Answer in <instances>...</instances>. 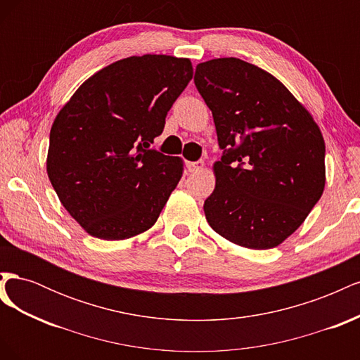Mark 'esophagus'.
Listing matches in <instances>:
<instances>
[{"mask_svg": "<svg viewBox=\"0 0 360 360\" xmlns=\"http://www.w3.org/2000/svg\"><path fill=\"white\" fill-rule=\"evenodd\" d=\"M204 169V162L198 160V162H188V171L189 172H200Z\"/></svg>", "mask_w": 360, "mask_h": 360, "instance_id": "34e87169", "label": "esophagus"}]
</instances>
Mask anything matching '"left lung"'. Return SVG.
I'll return each mask as SVG.
<instances>
[{
  "mask_svg": "<svg viewBox=\"0 0 360 360\" xmlns=\"http://www.w3.org/2000/svg\"><path fill=\"white\" fill-rule=\"evenodd\" d=\"M193 81L224 150L204 202L207 222L238 246L281 245L323 195L320 127L284 84L243 60L200 63Z\"/></svg>",
  "mask_w": 360,
  "mask_h": 360,
  "instance_id": "8db88e82",
  "label": "left lung"
}]
</instances>
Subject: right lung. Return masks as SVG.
Listing matches in <instances>:
<instances>
[{
	"instance_id": "1",
	"label": "right lung",
	"mask_w": 360,
	"mask_h": 360,
	"mask_svg": "<svg viewBox=\"0 0 360 360\" xmlns=\"http://www.w3.org/2000/svg\"><path fill=\"white\" fill-rule=\"evenodd\" d=\"M192 75L188 58H123L86 79L53 120L48 177L90 236L123 240L158 221L183 162L151 144Z\"/></svg>"
}]
</instances>
